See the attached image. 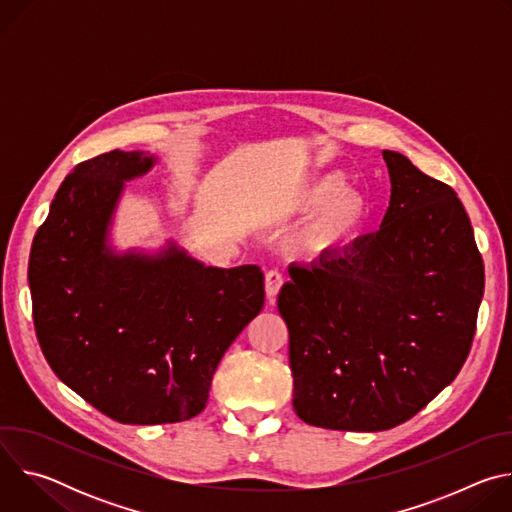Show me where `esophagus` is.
Listing matches in <instances>:
<instances>
[{"instance_id": "1", "label": "esophagus", "mask_w": 512, "mask_h": 512, "mask_svg": "<svg viewBox=\"0 0 512 512\" xmlns=\"http://www.w3.org/2000/svg\"><path fill=\"white\" fill-rule=\"evenodd\" d=\"M281 285H283V277H281L279 271H269L265 275V296H267L269 302H275Z\"/></svg>"}]
</instances>
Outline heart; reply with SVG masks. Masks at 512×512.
<instances>
[{
    "mask_svg": "<svg viewBox=\"0 0 512 512\" xmlns=\"http://www.w3.org/2000/svg\"><path fill=\"white\" fill-rule=\"evenodd\" d=\"M314 209L296 237V251L312 261L348 253L367 233L373 216L371 198L358 188H346V176L336 170L312 178L287 208L294 214Z\"/></svg>",
    "mask_w": 512,
    "mask_h": 512,
    "instance_id": "b5f03b06",
    "label": "heart"
}]
</instances>
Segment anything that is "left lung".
Instances as JSON below:
<instances>
[{
	"instance_id": "left-lung-1",
	"label": "left lung",
	"mask_w": 512,
	"mask_h": 512,
	"mask_svg": "<svg viewBox=\"0 0 512 512\" xmlns=\"http://www.w3.org/2000/svg\"><path fill=\"white\" fill-rule=\"evenodd\" d=\"M381 229L348 253L289 265L277 308L289 330L294 409L310 425L391 429L446 389L472 346L484 263L456 192L385 150Z\"/></svg>"
}]
</instances>
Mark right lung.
I'll list each match as a JSON object with an SVG mask.
<instances>
[{
	"instance_id": "right-lung-1",
	"label": "right lung",
	"mask_w": 512,
	"mask_h": 512,
	"mask_svg": "<svg viewBox=\"0 0 512 512\" xmlns=\"http://www.w3.org/2000/svg\"><path fill=\"white\" fill-rule=\"evenodd\" d=\"M158 156L113 150L60 184L28 263L40 348L54 375L119 423L198 415L212 375L261 312L257 265L212 267L174 241L117 251L111 227L125 182Z\"/></svg>"
}]
</instances>
